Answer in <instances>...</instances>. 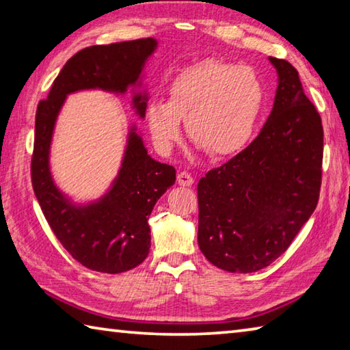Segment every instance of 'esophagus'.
<instances>
[{
  "mask_svg": "<svg viewBox=\"0 0 350 350\" xmlns=\"http://www.w3.org/2000/svg\"><path fill=\"white\" fill-rule=\"evenodd\" d=\"M177 182H179V185L182 187H191L194 183L193 176L187 173V171H182V173L177 174Z\"/></svg>",
  "mask_w": 350,
  "mask_h": 350,
  "instance_id": "34e87169",
  "label": "esophagus"
}]
</instances>
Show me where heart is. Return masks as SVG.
Here are the masks:
<instances>
[{"label":"heart","instance_id":"obj_1","mask_svg":"<svg viewBox=\"0 0 350 350\" xmlns=\"http://www.w3.org/2000/svg\"><path fill=\"white\" fill-rule=\"evenodd\" d=\"M265 99V84L252 67L205 59L177 73L167 103H150L145 119L162 151L179 142L180 120H185L189 141L208 156L225 159L251 142Z\"/></svg>","mask_w":350,"mask_h":350}]
</instances>
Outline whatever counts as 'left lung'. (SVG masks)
<instances>
[{"label":"left lung","instance_id":"1","mask_svg":"<svg viewBox=\"0 0 350 350\" xmlns=\"http://www.w3.org/2000/svg\"><path fill=\"white\" fill-rule=\"evenodd\" d=\"M269 61L278 87L262 131L197 185L199 247L228 272H256L280 257L320 197L321 118L294 66L272 56Z\"/></svg>","mask_w":350,"mask_h":350}]
</instances>
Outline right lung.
I'll list each match as a JSON object with an SVG mask.
<instances>
[{
    "label": "right lung",
    "mask_w": 350,
    "mask_h": 350,
    "mask_svg": "<svg viewBox=\"0 0 350 350\" xmlns=\"http://www.w3.org/2000/svg\"><path fill=\"white\" fill-rule=\"evenodd\" d=\"M157 47L153 38L92 46L73 55L53 81L47 99L36 109L31 185L56 239L85 268L120 274L141 265L150 252L148 219L156 202L174 185L176 170L154 161L131 126L122 165L109 193L98 202L75 205L56 188L49 154L55 122L67 94L99 88L125 93L137 85L147 61ZM133 109L145 116L147 94L133 96Z\"/></svg>",
    "instance_id": "right-lung-1"
}]
</instances>
